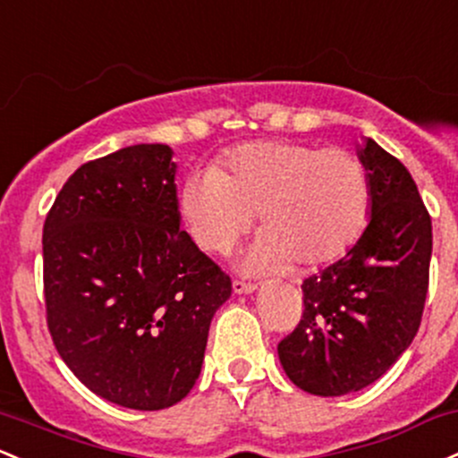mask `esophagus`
Wrapping results in <instances>:
<instances>
[{
    "instance_id": "1",
    "label": "esophagus",
    "mask_w": 458,
    "mask_h": 458,
    "mask_svg": "<svg viewBox=\"0 0 458 458\" xmlns=\"http://www.w3.org/2000/svg\"><path fill=\"white\" fill-rule=\"evenodd\" d=\"M233 289H234V293L248 295V293H254V291L259 289V284H256V283H248V280H234Z\"/></svg>"
}]
</instances>
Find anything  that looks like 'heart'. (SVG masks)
Masks as SVG:
<instances>
[{
  "instance_id": "obj_1",
  "label": "heart",
  "mask_w": 458,
  "mask_h": 458,
  "mask_svg": "<svg viewBox=\"0 0 458 458\" xmlns=\"http://www.w3.org/2000/svg\"><path fill=\"white\" fill-rule=\"evenodd\" d=\"M368 206L369 178L354 154L291 140L239 145L180 191L184 228L206 252H225L259 213L263 233L245 254L248 269L339 259L359 237Z\"/></svg>"
}]
</instances>
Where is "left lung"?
I'll list each match as a JSON object with an SVG mask.
<instances>
[{"instance_id": "obj_1", "label": "left lung", "mask_w": 458, "mask_h": 458, "mask_svg": "<svg viewBox=\"0 0 458 458\" xmlns=\"http://www.w3.org/2000/svg\"><path fill=\"white\" fill-rule=\"evenodd\" d=\"M369 217L344 259L304 280V315L278 344L284 374L333 398L376 383L417 335L428 293L433 225L404 165L365 137Z\"/></svg>"}]
</instances>
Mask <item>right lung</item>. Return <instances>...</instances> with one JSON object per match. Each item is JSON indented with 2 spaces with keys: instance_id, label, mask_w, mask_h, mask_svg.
<instances>
[{
  "instance_id": "right-lung-1",
  "label": "right lung",
  "mask_w": 458,
  "mask_h": 458,
  "mask_svg": "<svg viewBox=\"0 0 458 458\" xmlns=\"http://www.w3.org/2000/svg\"><path fill=\"white\" fill-rule=\"evenodd\" d=\"M174 149L140 143L82 165L43 225L47 326L99 398L174 406L202 371L233 283L180 230Z\"/></svg>"
}]
</instances>
